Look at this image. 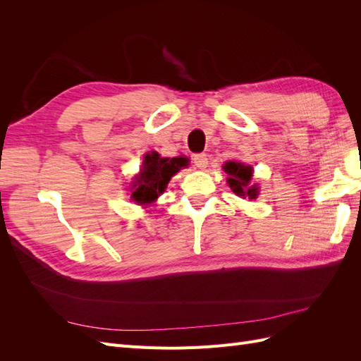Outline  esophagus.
Segmentation results:
<instances>
[{"label": "esophagus", "mask_w": 361, "mask_h": 361, "mask_svg": "<svg viewBox=\"0 0 361 361\" xmlns=\"http://www.w3.org/2000/svg\"><path fill=\"white\" fill-rule=\"evenodd\" d=\"M192 161H194V166L195 167L204 169L207 166V155L206 154H197V155H194Z\"/></svg>", "instance_id": "34e87169"}]
</instances>
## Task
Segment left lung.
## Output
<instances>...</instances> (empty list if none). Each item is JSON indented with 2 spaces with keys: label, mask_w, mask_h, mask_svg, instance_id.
I'll return each instance as SVG.
<instances>
[{
  "label": "left lung",
  "mask_w": 361,
  "mask_h": 361,
  "mask_svg": "<svg viewBox=\"0 0 361 361\" xmlns=\"http://www.w3.org/2000/svg\"><path fill=\"white\" fill-rule=\"evenodd\" d=\"M224 171L228 174L227 183L232 191L238 195L248 199H256L257 187L256 185H250L251 176H253V169L250 166H244L243 162L238 161H228L224 164Z\"/></svg>",
  "instance_id": "8db88e82"
}]
</instances>
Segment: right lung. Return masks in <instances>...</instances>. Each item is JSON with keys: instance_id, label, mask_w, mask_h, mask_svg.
Returning <instances> with one entry per match:
<instances>
[{"instance_id": "1", "label": "right lung", "mask_w": 361, "mask_h": 361, "mask_svg": "<svg viewBox=\"0 0 361 361\" xmlns=\"http://www.w3.org/2000/svg\"><path fill=\"white\" fill-rule=\"evenodd\" d=\"M187 166V158H161L157 152L145 157L143 167L133 185V200L138 204H149L158 199L167 188L173 174Z\"/></svg>"}]
</instances>
